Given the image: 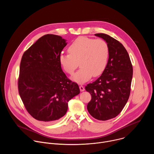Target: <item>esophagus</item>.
Listing matches in <instances>:
<instances>
[{
  "mask_svg": "<svg viewBox=\"0 0 154 154\" xmlns=\"http://www.w3.org/2000/svg\"><path fill=\"white\" fill-rule=\"evenodd\" d=\"M79 88H80V91H85V88H84V87H83L82 85H80V86H79Z\"/></svg>",
  "mask_w": 154,
  "mask_h": 154,
  "instance_id": "esophagus-1",
  "label": "esophagus"
}]
</instances>
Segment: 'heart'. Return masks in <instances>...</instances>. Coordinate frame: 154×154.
<instances>
[{
	"label": "heart",
	"mask_w": 154,
	"mask_h": 154,
	"mask_svg": "<svg viewBox=\"0 0 154 154\" xmlns=\"http://www.w3.org/2000/svg\"><path fill=\"white\" fill-rule=\"evenodd\" d=\"M69 54H61L59 61L64 70L72 74L79 65L80 69L72 77L78 83L89 80L93 75H101L105 69L109 57V48L103 39L80 36L76 38L68 48Z\"/></svg>",
	"instance_id": "1"
}]
</instances>
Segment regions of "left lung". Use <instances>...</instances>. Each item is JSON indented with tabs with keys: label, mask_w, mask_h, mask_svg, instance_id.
<instances>
[{
	"label": "left lung",
	"mask_w": 154,
	"mask_h": 154,
	"mask_svg": "<svg viewBox=\"0 0 154 154\" xmlns=\"http://www.w3.org/2000/svg\"><path fill=\"white\" fill-rule=\"evenodd\" d=\"M95 36L108 43L109 57L100 77L85 86L91 95L87 109L95 119L106 121L117 116L125 105L130 93L133 67L121 42L106 34L96 33Z\"/></svg>",
	"instance_id": "1"
}]
</instances>
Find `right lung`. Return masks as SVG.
I'll list each match as a JSON object with an SVG mask.
<instances>
[{
  "label": "right lung",
  "instance_id": "obj_1",
  "mask_svg": "<svg viewBox=\"0 0 154 154\" xmlns=\"http://www.w3.org/2000/svg\"><path fill=\"white\" fill-rule=\"evenodd\" d=\"M61 36L48 34L39 38L22 57L18 90L29 112L46 122L67 112L68 102L80 93L78 85L63 72L59 57L66 46Z\"/></svg>",
  "mask_w": 154,
  "mask_h": 154
}]
</instances>
